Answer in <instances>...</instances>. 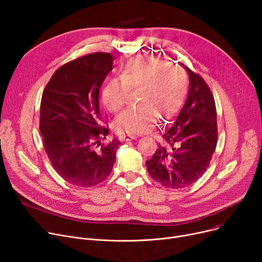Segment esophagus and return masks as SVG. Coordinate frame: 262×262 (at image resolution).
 Wrapping results in <instances>:
<instances>
[{"label": "esophagus", "instance_id": "obj_1", "mask_svg": "<svg viewBox=\"0 0 262 262\" xmlns=\"http://www.w3.org/2000/svg\"><path fill=\"white\" fill-rule=\"evenodd\" d=\"M121 140H124V141H128V140H135L137 139V136H134V135H123L120 137Z\"/></svg>", "mask_w": 262, "mask_h": 262}]
</instances>
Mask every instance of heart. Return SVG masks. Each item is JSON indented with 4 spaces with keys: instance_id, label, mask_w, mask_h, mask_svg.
<instances>
[{
    "instance_id": "obj_1",
    "label": "heart",
    "mask_w": 262,
    "mask_h": 262,
    "mask_svg": "<svg viewBox=\"0 0 262 262\" xmlns=\"http://www.w3.org/2000/svg\"><path fill=\"white\" fill-rule=\"evenodd\" d=\"M187 77L181 68L155 57L129 59L118 78L108 80L102 90V102L112 113L126 104L129 91H136L137 106L118 117L115 127L119 133L142 134L154 125L158 117L169 119L180 109L186 93Z\"/></svg>"
}]
</instances>
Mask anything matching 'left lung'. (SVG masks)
Masks as SVG:
<instances>
[{
    "mask_svg": "<svg viewBox=\"0 0 262 262\" xmlns=\"http://www.w3.org/2000/svg\"><path fill=\"white\" fill-rule=\"evenodd\" d=\"M184 67L189 75L186 103L162 135L166 145L159 144L146 161L153 180L171 189L185 188L199 180L209 166L217 140L212 93L199 74Z\"/></svg>",
    "mask_w": 262,
    "mask_h": 262,
    "instance_id": "left-lung-1",
    "label": "left lung"
}]
</instances>
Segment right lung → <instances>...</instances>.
<instances>
[{
	"instance_id": "1",
	"label": "right lung",
	"mask_w": 262,
	"mask_h": 262,
	"mask_svg": "<svg viewBox=\"0 0 262 262\" xmlns=\"http://www.w3.org/2000/svg\"><path fill=\"white\" fill-rule=\"evenodd\" d=\"M114 56L92 53L57 69L40 105V133L53 168L66 182L92 187L104 182L116 162L120 142L104 145L99 92L113 70Z\"/></svg>"
}]
</instances>
